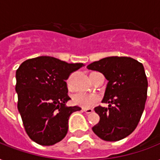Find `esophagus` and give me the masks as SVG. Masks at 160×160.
<instances>
[{
  "label": "esophagus",
  "instance_id": "34e87169",
  "mask_svg": "<svg viewBox=\"0 0 160 160\" xmlns=\"http://www.w3.org/2000/svg\"><path fill=\"white\" fill-rule=\"evenodd\" d=\"M83 111H85L86 114H90V113H92L93 112V109H85V108H84V109H83Z\"/></svg>",
  "mask_w": 160,
  "mask_h": 160
}]
</instances>
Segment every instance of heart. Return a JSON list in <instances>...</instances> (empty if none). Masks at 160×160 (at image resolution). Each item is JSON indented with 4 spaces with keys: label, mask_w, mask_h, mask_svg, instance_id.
I'll list each match as a JSON object with an SVG mask.
<instances>
[{
    "label": "heart",
    "mask_w": 160,
    "mask_h": 160,
    "mask_svg": "<svg viewBox=\"0 0 160 160\" xmlns=\"http://www.w3.org/2000/svg\"><path fill=\"white\" fill-rule=\"evenodd\" d=\"M98 97L95 94L79 92L73 96V101L75 105L83 108H90L97 102Z\"/></svg>",
    "instance_id": "b5f03b06"
}]
</instances>
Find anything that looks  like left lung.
<instances>
[{"label": "left lung", "mask_w": 160, "mask_h": 160, "mask_svg": "<svg viewBox=\"0 0 160 160\" xmlns=\"http://www.w3.org/2000/svg\"><path fill=\"white\" fill-rule=\"evenodd\" d=\"M87 69L102 73L108 80L102 102L109 105L95 108L100 121L92 130L105 141L124 139L135 129L144 109L148 80L144 66L133 58L110 56Z\"/></svg>", "instance_id": "8db88e82"}]
</instances>
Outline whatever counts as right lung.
I'll list each match as a JSON object with an SVG mask.
<instances>
[{
    "label": "right lung",
    "mask_w": 160,
    "mask_h": 160,
    "mask_svg": "<svg viewBox=\"0 0 160 160\" xmlns=\"http://www.w3.org/2000/svg\"><path fill=\"white\" fill-rule=\"evenodd\" d=\"M84 65L39 56L19 66L16 72L17 108L26 133L33 141L50 146L65 138L70 114L81 109L65 105L70 100L65 80Z\"/></svg>",
    "instance_id": "obj_1"
}]
</instances>
